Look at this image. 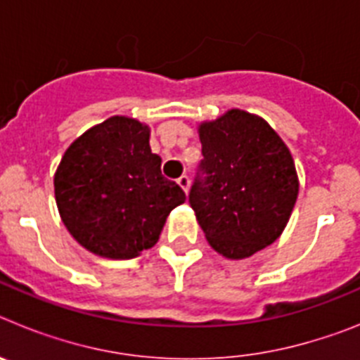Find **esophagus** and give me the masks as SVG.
I'll list each match as a JSON object with an SVG mask.
<instances>
[{"mask_svg": "<svg viewBox=\"0 0 360 360\" xmlns=\"http://www.w3.org/2000/svg\"><path fill=\"white\" fill-rule=\"evenodd\" d=\"M176 182H178V186H180V187H182L184 191H186V193H187V191H189V184H191V180H189V176H187V174H182V176L178 178Z\"/></svg>", "mask_w": 360, "mask_h": 360, "instance_id": "esophagus-1", "label": "esophagus"}]
</instances>
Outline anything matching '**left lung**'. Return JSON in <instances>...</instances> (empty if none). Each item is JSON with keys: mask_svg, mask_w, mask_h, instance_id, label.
Listing matches in <instances>:
<instances>
[{"mask_svg": "<svg viewBox=\"0 0 360 360\" xmlns=\"http://www.w3.org/2000/svg\"><path fill=\"white\" fill-rule=\"evenodd\" d=\"M189 203L216 252L243 259L274 243L299 193L294 158L269 124L231 110L200 126Z\"/></svg>", "mask_w": 360, "mask_h": 360, "instance_id": "1", "label": "left lung"}]
</instances>
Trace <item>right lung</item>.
Segmentation results:
<instances>
[{
    "instance_id": "obj_1",
    "label": "right lung",
    "mask_w": 360,
    "mask_h": 360,
    "mask_svg": "<svg viewBox=\"0 0 360 360\" xmlns=\"http://www.w3.org/2000/svg\"><path fill=\"white\" fill-rule=\"evenodd\" d=\"M149 148V128L111 117L66 149L53 187L63 224L90 252L131 259L158 241L165 218L186 202L162 174Z\"/></svg>"
}]
</instances>
